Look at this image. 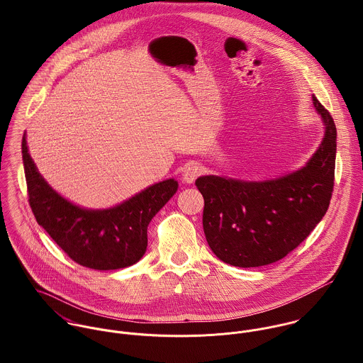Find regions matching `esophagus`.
Listing matches in <instances>:
<instances>
[{"instance_id": "34e87169", "label": "esophagus", "mask_w": 363, "mask_h": 363, "mask_svg": "<svg viewBox=\"0 0 363 363\" xmlns=\"http://www.w3.org/2000/svg\"><path fill=\"white\" fill-rule=\"evenodd\" d=\"M203 173V169L197 163H190L183 170V180L186 183H194V180Z\"/></svg>"}]
</instances>
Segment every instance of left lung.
Segmentation results:
<instances>
[{
  "mask_svg": "<svg viewBox=\"0 0 363 363\" xmlns=\"http://www.w3.org/2000/svg\"><path fill=\"white\" fill-rule=\"evenodd\" d=\"M325 124L318 150L305 167L267 182L203 176V226L215 256L235 267H261L284 259L323 219L334 189L337 128L313 95Z\"/></svg>",
  "mask_w": 363,
  "mask_h": 363,
  "instance_id": "obj_1",
  "label": "left lung"
}]
</instances>
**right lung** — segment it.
Masks as SVG:
<instances>
[{"instance_id":"right-lung-1","label":"right lung","mask_w":363,"mask_h":363,"mask_svg":"<svg viewBox=\"0 0 363 363\" xmlns=\"http://www.w3.org/2000/svg\"><path fill=\"white\" fill-rule=\"evenodd\" d=\"M22 159L29 206L38 223L69 259L92 269H118L141 259L148 246L151 219L177 191V182L169 179L120 206L84 209L62 199L45 182L28 152L25 135Z\"/></svg>"}]
</instances>
